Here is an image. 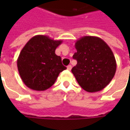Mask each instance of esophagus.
Wrapping results in <instances>:
<instances>
[{
    "instance_id": "obj_1",
    "label": "esophagus",
    "mask_w": 130,
    "mask_h": 130,
    "mask_svg": "<svg viewBox=\"0 0 130 130\" xmlns=\"http://www.w3.org/2000/svg\"><path fill=\"white\" fill-rule=\"evenodd\" d=\"M67 69L69 71H70V70L72 69V66H71V65H69L67 67Z\"/></svg>"
}]
</instances>
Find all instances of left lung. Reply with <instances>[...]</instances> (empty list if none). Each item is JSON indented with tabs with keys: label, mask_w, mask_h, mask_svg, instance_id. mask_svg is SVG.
Wrapping results in <instances>:
<instances>
[{
	"label": "left lung",
	"mask_w": 130,
	"mask_h": 130,
	"mask_svg": "<svg viewBox=\"0 0 130 130\" xmlns=\"http://www.w3.org/2000/svg\"><path fill=\"white\" fill-rule=\"evenodd\" d=\"M73 56L77 63L72 69L80 87L87 92L100 91L111 81L117 62L111 49L102 39L85 36L75 43Z\"/></svg>",
	"instance_id": "1"
}]
</instances>
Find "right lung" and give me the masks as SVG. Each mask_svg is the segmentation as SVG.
Instances as JSON below:
<instances>
[{
	"label": "right lung",
	"mask_w": 130,
	"mask_h": 130,
	"mask_svg": "<svg viewBox=\"0 0 130 130\" xmlns=\"http://www.w3.org/2000/svg\"><path fill=\"white\" fill-rule=\"evenodd\" d=\"M61 43L62 40L38 35L26 43L18 57L17 67L27 87L34 90H45L67 69L61 63V58L55 53Z\"/></svg>",
	"instance_id": "obj_1"
}]
</instances>
